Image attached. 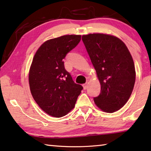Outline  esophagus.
Here are the masks:
<instances>
[{"mask_svg":"<svg viewBox=\"0 0 151 151\" xmlns=\"http://www.w3.org/2000/svg\"><path fill=\"white\" fill-rule=\"evenodd\" d=\"M88 83H84L83 85V89H86L87 88H88Z\"/></svg>","mask_w":151,"mask_h":151,"instance_id":"esophagus-1","label":"esophagus"}]
</instances>
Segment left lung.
I'll return each instance as SVG.
<instances>
[{
	"label": "left lung",
	"mask_w": 151,
	"mask_h": 151,
	"mask_svg": "<svg viewBox=\"0 0 151 151\" xmlns=\"http://www.w3.org/2000/svg\"><path fill=\"white\" fill-rule=\"evenodd\" d=\"M82 41L101 84L95 104L105 112L117 111L127 102L134 88L133 58L124 42L115 36L90 34L82 36Z\"/></svg>",
	"instance_id": "obj_1"
}]
</instances>
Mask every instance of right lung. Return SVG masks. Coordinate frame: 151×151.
<instances>
[{
	"label": "right lung",
	"mask_w": 151,
	"mask_h": 151,
	"mask_svg": "<svg viewBox=\"0 0 151 151\" xmlns=\"http://www.w3.org/2000/svg\"><path fill=\"white\" fill-rule=\"evenodd\" d=\"M80 40V35L49 40L34 55L28 76L32 96L39 107L52 117L67 115L75 106L83 89L73 81L63 61Z\"/></svg>",
	"instance_id": "add662e5"
}]
</instances>
